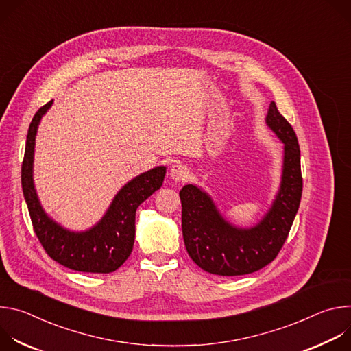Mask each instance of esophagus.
Masks as SVG:
<instances>
[{"instance_id":"34e87169","label":"esophagus","mask_w":351,"mask_h":351,"mask_svg":"<svg viewBox=\"0 0 351 351\" xmlns=\"http://www.w3.org/2000/svg\"><path fill=\"white\" fill-rule=\"evenodd\" d=\"M190 176V171L186 165H182V164H176L171 168V179L176 183L179 182H186Z\"/></svg>"}]
</instances>
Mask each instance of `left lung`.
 I'll return each mask as SVG.
<instances>
[{"label":"left lung","instance_id":"1","mask_svg":"<svg viewBox=\"0 0 351 351\" xmlns=\"http://www.w3.org/2000/svg\"><path fill=\"white\" fill-rule=\"evenodd\" d=\"M267 125L283 143V168L272 207L253 228L229 223L213 198L194 184L180 190L182 232L190 258L202 269L221 276L247 275L272 263L283 247L303 193L300 147L291 125L272 101Z\"/></svg>","mask_w":351,"mask_h":351}]
</instances>
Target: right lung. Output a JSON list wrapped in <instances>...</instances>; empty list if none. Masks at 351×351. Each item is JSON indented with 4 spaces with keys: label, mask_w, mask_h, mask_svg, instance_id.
<instances>
[{
    "label": "right lung",
    "mask_w": 351,
    "mask_h": 351,
    "mask_svg": "<svg viewBox=\"0 0 351 351\" xmlns=\"http://www.w3.org/2000/svg\"><path fill=\"white\" fill-rule=\"evenodd\" d=\"M51 106L53 99L33 117L22 162V189L34 233L45 253L69 269L91 274L114 272L128 260L133 250L137 207L162 186L167 168H153L128 182L118 191L101 221L91 229L72 232L62 228L44 213L33 183L37 128Z\"/></svg>",
    "instance_id": "1"
}]
</instances>
